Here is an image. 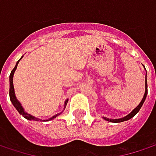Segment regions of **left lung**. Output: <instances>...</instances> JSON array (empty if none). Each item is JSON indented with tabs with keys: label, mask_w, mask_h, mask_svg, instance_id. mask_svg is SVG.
Returning <instances> with one entry per match:
<instances>
[{
	"label": "left lung",
	"mask_w": 156,
	"mask_h": 156,
	"mask_svg": "<svg viewBox=\"0 0 156 156\" xmlns=\"http://www.w3.org/2000/svg\"><path fill=\"white\" fill-rule=\"evenodd\" d=\"M146 96H147V80H146V75H145V91H144V97H143L141 102L139 103V105H138L136 108L133 109L131 113H129L127 115H126V116H124V117L115 118V119H111V118H108V117L103 116V118H104L105 120L108 121V122H112V123H120V122H124V121L129 120L130 118L134 117V116L139 112V110H140V108H142V106H143V104H144V100H145V98H146Z\"/></svg>",
	"instance_id": "8db88e82"
}]
</instances>
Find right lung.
Segmentation results:
<instances>
[{"mask_svg": "<svg viewBox=\"0 0 156 156\" xmlns=\"http://www.w3.org/2000/svg\"><path fill=\"white\" fill-rule=\"evenodd\" d=\"M23 57H21L18 61H17V63H16L15 67H14V69L12 70V72H11V75H10V98H11V101H12V105L14 106V108L17 109V111L24 117V118H26V119H28V120H35V121H41V119H40V118H38V117H35V116H33V115H30L29 113H27L24 108H23V107H22V105L20 104V102L17 99V98H16V95H15V91H14V87H13V75H14V72H15L16 69H17V66H18V64H19V62H20V60ZM67 104H68V99L64 102V108L63 110H65L66 108V106H67ZM63 112V111H62ZM62 112H60V113H58V114H56V115H54L53 116H51V117H49L48 119H46V120H43V121H49V120H52V119H54V118H56L58 115H59Z\"/></svg>", "mask_w": 156, "mask_h": 156, "instance_id": "add662e5", "label": "right lung"}]
</instances>
